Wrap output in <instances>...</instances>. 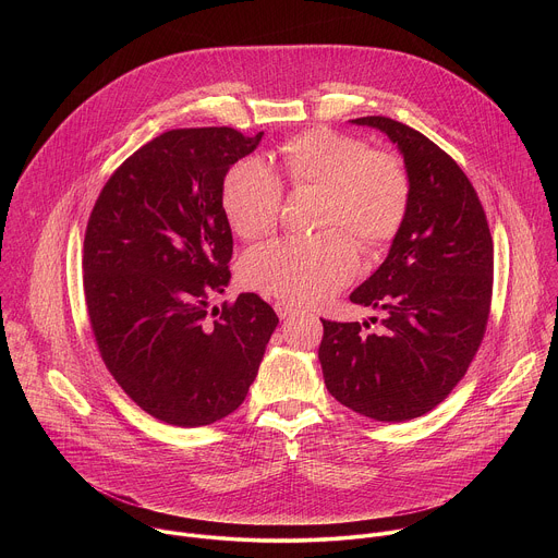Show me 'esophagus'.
Here are the masks:
<instances>
[{"mask_svg":"<svg viewBox=\"0 0 558 558\" xmlns=\"http://www.w3.org/2000/svg\"><path fill=\"white\" fill-rule=\"evenodd\" d=\"M274 308H276V313H278L280 320H284V317H289V315L298 313V308H295L293 304H289V302H276V304H274Z\"/></svg>","mask_w":558,"mask_h":558,"instance_id":"34e87169","label":"esophagus"}]
</instances>
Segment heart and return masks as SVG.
I'll use <instances>...</instances> for the list:
<instances>
[{
    "mask_svg": "<svg viewBox=\"0 0 558 558\" xmlns=\"http://www.w3.org/2000/svg\"><path fill=\"white\" fill-rule=\"evenodd\" d=\"M280 158L291 187L320 190L317 225L327 231L252 250L241 263V278L254 291L304 306L353 280L360 265L354 236L366 252L392 241L409 211L411 179L395 154L327 128L293 136ZM220 205L233 233L256 241L278 222L282 183L260 158H241L225 174Z\"/></svg>",
    "mask_w": 558,
    "mask_h": 558,
    "instance_id": "heart-1",
    "label": "heart"
}]
</instances>
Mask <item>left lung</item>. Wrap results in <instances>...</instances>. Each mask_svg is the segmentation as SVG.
<instances>
[{
  "mask_svg": "<svg viewBox=\"0 0 558 558\" xmlns=\"http://www.w3.org/2000/svg\"><path fill=\"white\" fill-rule=\"evenodd\" d=\"M353 123L400 149L411 203L386 260L351 293V302L386 313L381 333H366L368 323L323 320L317 357L340 404L377 422H407L446 400L484 340L493 235L480 196L441 147L388 117Z\"/></svg>",
  "mask_w": 558,
  "mask_h": 558,
  "instance_id": "left-lung-1",
  "label": "left lung"
}]
</instances>
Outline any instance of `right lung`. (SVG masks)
<instances>
[{"label":"right lung","mask_w":558,"mask_h":558,"mask_svg":"<svg viewBox=\"0 0 558 558\" xmlns=\"http://www.w3.org/2000/svg\"><path fill=\"white\" fill-rule=\"evenodd\" d=\"M260 138L233 128L163 132L108 179L86 227L99 353L130 400L172 426H207L241 407L278 327L256 293L209 315L231 278L222 181Z\"/></svg>","instance_id":"obj_1"}]
</instances>
